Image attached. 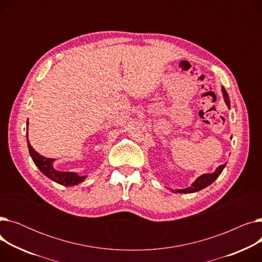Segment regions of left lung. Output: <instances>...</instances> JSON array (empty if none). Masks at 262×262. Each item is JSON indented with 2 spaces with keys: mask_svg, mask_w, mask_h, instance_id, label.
<instances>
[{
  "mask_svg": "<svg viewBox=\"0 0 262 262\" xmlns=\"http://www.w3.org/2000/svg\"><path fill=\"white\" fill-rule=\"evenodd\" d=\"M222 92H223V96H224V100L225 103L228 107H230V103H229V98H228V94L225 90L224 87H222ZM226 163L222 164V166H220L216 168V170L213 173H207V174H203L200 177L196 178V181L192 184L190 187L186 188V189H180V190H176L177 193H193V192H198L204 188H206L207 186H209L210 184H212L216 178L219 177V175L222 173L223 169L225 168ZM172 192L176 193L174 190H172Z\"/></svg>",
  "mask_w": 262,
  "mask_h": 262,
  "instance_id": "1",
  "label": "left lung"
}]
</instances>
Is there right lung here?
<instances>
[{"label":"right lung","mask_w":262,"mask_h":262,"mask_svg":"<svg viewBox=\"0 0 262 262\" xmlns=\"http://www.w3.org/2000/svg\"><path fill=\"white\" fill-rule=\"evenodd\" d=\"M27 125H29V123H27ZM27 146H29L31 157L34 163L38 167V169L47 177H49L50 180L56 182L57 184H60L67 187L75 186L81 183L87 177V176H79L78 174L73 172H60V171L55 170L53 167V162L55 159L47 158L37 153L29 141V136H27Z\"/></svg>","instance_id":"add662e5"}]
</instances>
